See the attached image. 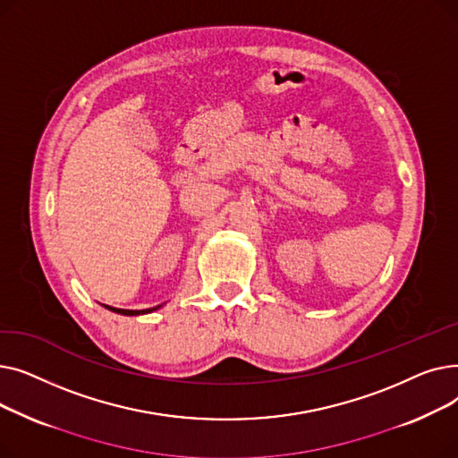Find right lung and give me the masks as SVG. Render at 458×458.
Segmentation results:
<instances>
[{"instance_id":"obj_1","label":"right lung","mask_w":458,"mask_h":458,"mask_svg":"<svg viewBox=\"0 0 458 458\" xmlns=\"http://www.w3.org/2000/svg\"><path fill=\"white\" fill-rule=\"evenodd\" d=\"M107 310L114 311V314H123V316H140V314H148V311L152 310H157L159 306L156 308H148V310H123V308H113V306H106Z\"/></svg>"}]
</instances>
